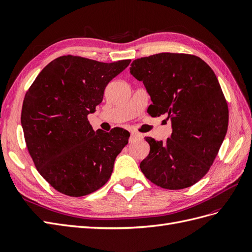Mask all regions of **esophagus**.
I'll list each match as a JSON object with an SVG mask.
<instances>
[{
	"label": "esophagus",
	"instance_id": "1",
	"mask_svg": "<svg viewBox=\"0 0 252 252\" xmlns=\"http://www.w3.org/2000/svg\"><path fill=\"white\" fill-rule=\"evenodd\" d=\"M142 134H140V133H136V132H132L131 134H130V138H129V141L130 142H134L135 140H139V139H142Z\"/></svg>",
	"mask_w": 252,
	"mask_h": 252
}]
</instances>
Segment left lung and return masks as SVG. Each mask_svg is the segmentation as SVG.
I'll return each mask as SVG.
<instances>
[{
    "label": "left lung",
    "mask_w": 252,
    "mask_h": 252,
    "mask_svg": "<svg viewBox=\"0 0 252 252\" xmlns=\"http://www.w3.org/2000/svg\"><path fill=\"white\" fill-rule=\"evenodd\" d=\"M130 73L142 81L151 117L167 114L172 133L150 146L140 168L154 184L170 190L194 185L208 172L228 128L227 101L210 66L193 55L162 52L134 60Z\"/></svg>",
    "instance_id": "1"
}]
</instances>
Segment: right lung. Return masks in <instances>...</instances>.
I'll return each instance as SVG.
<instances>
[{"label":"right lung","instance_id":"right-lung-1","mask_svg":"<svg viewBox=\"0 0 252 252\" xmlns=\"http://www.w3.org/2000/svg\"><path fill=\"white\" fill-rule=\"evenodd\" d=\"M130 62L59 57L27 90L21 114L26 146L37 171L57 191L84 196L110 179L130 134L122 128L94 131L87 116L103 101L107 84Z\"/></svg>","mask_w":252,"mask_h":252}]
</instances>
